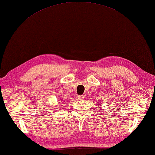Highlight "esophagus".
I'll list each match as a JSON object with an SVG mask.
<instances>
[{
	"label": "esophagus",
	"instance_id": "1",
	"mask_svg": "<svg viewBox=\"0 0 155 155\" xmlns=\"http://www.w3.org/2000/svg\"><path fill=\"white\" fill-rule=\"evenodd\" d=\"M84 95H79V96H78V99L79 100H82L84 99Z\"/></svg>",
	"mask_w": 155,
	"mask_h": 155
}]
</instances>
